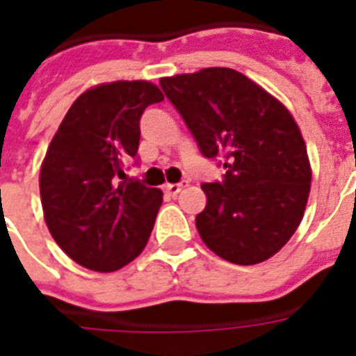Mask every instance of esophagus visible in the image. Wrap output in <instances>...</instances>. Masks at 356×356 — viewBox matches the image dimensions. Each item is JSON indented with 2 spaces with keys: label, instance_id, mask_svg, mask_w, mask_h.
Masks as SVG:
<instances>
[{
  "label": "esophagus",
  "instance_id": "34e87169",
  "mask_svg": "<svg viewBox=\"0 0 356 356\" xmlns=\"http://www.w3.org/2000/svg\"><path fill=\"white\" fill-rule=\"evenodd\" d=\"M185 186H186V181H181V183H168V185H163V193L170 194V196H177Z\"/></svg>",
  "mask_w": 356,
  "mask_h": 356
}]
</instances>
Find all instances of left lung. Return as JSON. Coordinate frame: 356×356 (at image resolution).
I'll use <instances>...</instances> for the list:
<instances>
[{
  "label": "left lung",
  "mask_w": 356,
  "mask_h": 356,
  "mask_svg": "<svg viewBox=\"0 0 356 356\" xmlns=\"http://www.w3.org/2000/svg\"><path fill=\"white\" fill-rule=\"evenodd\" d=\"M160 88L206 158L223 156L227 173L204 183L196 216L204 244L234 265L261 263L303 219L311 165L296 120L255 81L232 68L162 78Z\"/></svg>",
  "instance_id": "1"
}]
</instances>
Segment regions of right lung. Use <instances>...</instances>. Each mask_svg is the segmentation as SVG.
<instances>
[{
    "label": "right lung",
    "mask_w": 356,
    "mask_h": 356,
    "mask_svg": "<svg viewBox=\"0 0 356 356\" xmlns=\"http://www.w3.org/2000/svg\"><path fill=\"white\" fill-rule=\"evenodd\" d=\"M163 101L154 83L112 81L81 93L51 140L40 171L43 217L60 250L81 267L112 273L145 250L162 191L122 181L137 158L139 120Z\"/></svg>",
    "instance_id": "right-lung-1"
}]
</instances>
